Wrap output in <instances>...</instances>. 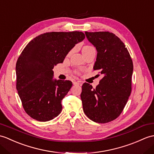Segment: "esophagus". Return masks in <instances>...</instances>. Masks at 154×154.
I'll return each instance as SVG.
<instances>
[{"instance_id":"34e87169","label":"esophagus","mask_w":154,"mask_h":154,"mask_svg":"<svg viewBox=\"0 0 154 154\" xmlns=\"http://www.w3.org/2000/svg\"><path fill=\"white\" fill-rule=\"evenodd\" d=\"M82 84V82L79 81H74L73 82V85H81Z\"/></svg>"}]
</instances>
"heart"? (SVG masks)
Returning <instances> with one entry per match:
<instances>
[{
    "mask_svg": "<svg viewBox=\"0 0 154 154\" xmlns=\"http://www.w3.org/2000/svg\"><path fill=\"white\" fill-rule=\"evenodd\" d=\"M91 48H92V46H85V47L83 48V51H86V50L90 49Z\"/></svg>",
    "mask_w": 154,
    "mask_h": 154,
    "instance_id": "heart-1",
    "label": "heart"
}]
</instances>
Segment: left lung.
<instances>
[{"mask_svg": "<svg viewBox=\"0 0 154 154\" xmlns=\"http://www.w3.org/2000/svg\"><path fill=\"white\" fill-rule=\"evenodd\" d=\"M85 35L97 51L93 68L100 70L103 78L96 88L87 83L82 86L83 111L94 122L108 123L119 116L131 94L133 61L125 45L115 34L85 31Z\"/></svg>", "mask_w": 154, "mask_h": 154, "instance_id": "obj_1", "label": "left lung"}]
</instances>
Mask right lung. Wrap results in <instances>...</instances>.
Instances as JSON below:
<instances>
[{
    "label": "right lung",
    "mask_w": 154,
    "mask_h": 154,
    "mask_svg": "<svg viewBox=\"0 0 154 154\" xmlns=\"http://www.w3.org/2000/svg\"><path fill=\"white\" fill-rule=\"evenodd\" d=\"M85 38L81 31L45 33L31 40L21 53L16 66V89L33 119L45 122L62 112V99L73 84L54 79L52 69Z\"/></svg>",
    "instance_id": "add662e5"
}]
</instances>
